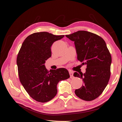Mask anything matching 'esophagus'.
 Segmentation results:
<instances>
[{
    "mask_svg": "<svg viewBox=\"0 0 122 122\" xmlns=\"http://www.w3.org/2000/svg\"><path fill=\"white\" fill-rule=\"evenodd\" d=\"M69 74H70V78L71 79H73L74 78V76H73V72L71 71H69Z\"/></svg>",
    "mask_w": 122,
    "mask_h": 122,
    "instance_id": "obj_1",
    "label": "esophagus"
}]
</instances>
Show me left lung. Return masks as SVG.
<instances>
[{"instance_id":"obj_1","label":"left lung","mask_w":122,"mask_h":122,"mask_svg":"<svg viewBox=\"0 0 122 122\" xmlns=\"http://www.w3.org/2000/svg\"><path fill=\"white\" fill-rule=\"evenodd\" d=\"M66 36L74 41L77 60L86 66L85 73H74V76L83 81V85L75 93L82 100L92 101L102 94L109 81L112 62L110 51L103 39L93 33L78 31Z\"/></svg>"}]
</instances>
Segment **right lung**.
Wrapping results in <instances>:
<instances>
[{
  "instance_id": "obj_1",
  "label": "right lung",
  "mask_w": 122,
  "mask_h": 122,
  "mask_svg": "<svg viewBox=\"0 0 122 122\" xmlns=\"http://www.w3.org/2000/svg\"><path fill=\"white\" fill-rule=\"evenodd\" d=\"M64 35L36 32L24 40L18 54L17 64L21 83L33 100L41 103L51 100L57 94L59 81L70 77L66 69L48 71L46 61L51 56V46Z\"/></svg>"
}]
</instances>
